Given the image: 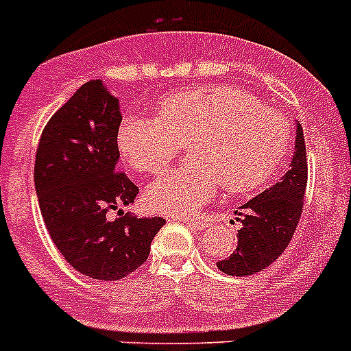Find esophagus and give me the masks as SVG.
<instances>
[{
	"instance_id": "esophagus-1",
	"label": "esophagus",
	"mask_w": 351,
	"mask_h": 351,
	"mask_svg": "<svg viewBox=\"0 0 351 351\" xmlns=\"http://www.w3.org/2000/svg\"><path fill=\"white\" fill-rule=\"evenodd\" d=\"M180 220L184 221L185 225L193 227V229L202 230V229H205V227H207V221H205V220H193V218H180Z\"/></svg>"
}]
</instances>
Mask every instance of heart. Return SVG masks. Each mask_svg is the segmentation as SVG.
Segmentation results:
<instances>
[{"label":"heart","mask_w":351,"mask_h":351,"mask_svg":"<svg viewBox=\"0 0 351 351\" xmlns=\"http://www.w3.org/2000/svg\"><path fill=\"white\" fill-rule=\"evenodd\" d=\"M283 113L259 104L241 88H195L169 93L158 117L130 115L119 130V147L131 167L160 173L191 141L193 162L173 167L146 189L151 209L193 215L223 184L229 193H250L274 176L290 147Z\"/></svg>","instance_id":"obj_1"}]
</instances>
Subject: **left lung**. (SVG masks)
Wrapping results in <instances>:
<instances>
[{
  "mask_svg": "<svg viewBox=\"0 0 351 351\" xmlns=\"http://www.w3.org/2000/svg\"><path fill=\"white\" fill-rule=\"evenodd\" d=\"M306 176L308 169L303 128L295 122V144L290 169L272 187L234 210L236 221L241 223L238 247L229 258L216 261L221 272L229 276L256 274L283 254L301 218Z\"/></svg>",
  "mask_w": 351,
  "mask_h": 351,
  "instance_id": "obj_1",
  "label": "left lung"
}]
</instances>
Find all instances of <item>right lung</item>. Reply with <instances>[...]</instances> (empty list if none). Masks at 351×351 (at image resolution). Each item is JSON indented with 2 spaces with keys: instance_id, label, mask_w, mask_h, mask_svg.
Listing matches in <instances>:
<instances>
[{
  "instance_id": "right-lung-1",
  "label": "right lung",
  "mask_w": 351,
  "mask_h": 351,
  "mask_svg": "<svg viewBox=\"0 0 351 351\" xmlns=\"http://www.w3.org/2000/svg\"><path fill=\"white\" fill-rule=\"evenodd\" d=\"M122 113L101 79L84 82L52 115L36 153L34 182L43 220L64 259L81 274L117 281L149 256L164 218L124 215L138 187L119 173ZM119 210L110 221L107 213Z\"/></svg>"
}]
</instances>
